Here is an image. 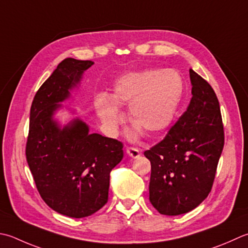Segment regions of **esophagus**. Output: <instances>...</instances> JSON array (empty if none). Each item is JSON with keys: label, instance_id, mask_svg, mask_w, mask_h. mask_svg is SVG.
Returning <instances> with one entry per match:
<instances>
[{"label": "esophagus", "instance_id": "obj_1", "mask_svg": "<svg viewBox=\"0 0 248 248\" xmlns=\"http://www.w3.org/2000/svg\"><path fill=\"white\" fill-rule=\"evenodd\" d=\"M127 154L129 155L130 157L132 158H138L140 155V149L137 148V147H127Z\"/></svg>", "mask_w": 248, "mask_h": 248}]
</instances>
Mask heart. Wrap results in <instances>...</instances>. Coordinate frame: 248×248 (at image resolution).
Here are the masks:
<instances>
[{
    "label": "heart",
    "mask_w": 248,
    "mask_h": 248,
    "mask_svg": "<svg viewBox=\"0 0 248 248\" xmlns=\"http://www.w3.org/2000/svg\"><path fill=\"white\" fill-rule=\"evenodd\" d=\"M183 93L184 81L174 70L129 73L116 82L110 98H96L95 109L105 127L115 131L120 121L118 108L129 106L128 119L137 127L132 135L140 130L156 137L171 125Z\"/></svg>",
    "instance_id": "1"
}]
</instances>
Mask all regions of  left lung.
Returning <instances> with one entry per match:
<instances>
[{"label":"left lung","instance_id":"obj_1","mask_svg":"<svg viewBox=\"0 0 248 248\" xmlns=\"http://www.w3.org/2000/svg\"><path fill=\"white\" fill-rule=\"evenodd\" d=\"M192 98L161 142L144 153L150 164L149 201L162 215L196 208L211 192L225 144L219 102L208 82L189 70Z\"/></svg>","mask_w":248,"mask_h":248}]
</instances>
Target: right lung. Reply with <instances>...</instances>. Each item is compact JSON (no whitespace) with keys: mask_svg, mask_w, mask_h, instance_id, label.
<instances>
[{"mask_svg":"<svg viewBox=\"0 0 248 248\" xmlns=\"http://www.w3.org/2000/svg\"><path fill=\"white\" fill-rule=\"evenodd\" d=\"M89 60L66 58L34 96L26 157L44 202L62 215L82 218L108 200L109 174L124 157L119 140L89 133L84 121L74 119L60 128L52 116L59 102L70 96Z\"/></svg>","mask_w":248,"mask_h":248,"instance_id":"1","label":"right lung"}]
</instances>
